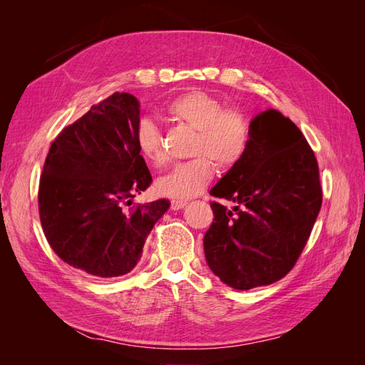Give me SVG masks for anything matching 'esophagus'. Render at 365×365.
Instances as JSON below:
<instances>
[{"instance_id": "1", "label": "esophagus", "mask_w": 365, "mask_h": 365, "mask_svg": "<svg viewBox=\"0 0 365 365\" xmlns=\"http://www.w3.org/2000/svg\"><path fill=\"white\" fill-rule=\"evenodd\" d=\"M185 205H187V201H182V200H173L170 202L172 210H180V208H184Z\"/></svg>"}]
</instances>
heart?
<instances>
[{"label":"heart","instance_id":"b5f03b06","mask_svg":"<svg viewBox=\"0 0 365 365\" xmlns=\"http://www.w3.org/2000/svg\"><path fill=\"white\" fill-rule=\"evenodd\" d=\"M168 113L196 130L192 143L195 158L176 164L157 181L161 195L175 200H189L202 193L215 176V165L228 169L244 157L248 146L245 117L235 109H222L219 101L202 91H190L173 98ZM135 143L140 155L152 165L164 161L161 132L153 121L141 120Z\"/></svg>","mask_w":365,"mask_h":365}]
</instances>
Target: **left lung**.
Segmentation results:
<instances>
[{
  "instance_id": "8db88e82",
  "label": "left lung",
  "mask_w": 365,
  "mask_h": 365,
  "mask_svg": "<svg viewBox=\"0 0 365 365\" xmlns=\"http://www.w3.org/2000/svg\"><path fill=\"white\" fill-rule=\"evenodd\" d=\"M247 150L210 190L205 231L210 269L230 288L248 291L288 274L311 236L323 201L318 163L302 130L275 109L252 118Z\"/></svg>"
}]
</instances>
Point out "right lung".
<instances>
[{
    "mask_svg": "<svg viewBox=\"0 0 365 365\" xmlns=\"http://www.w3.org/2000/svg\"><path fill=\"white\" fill-rule=\"evenodd\" d=\"M140 103L114 93L51 143L39 182V217L50 247L70 267L98 279L130 272L170 202L126 208L152 176L135 132Z\"/></svg>",
    "mask_w": 365,
    "mask_h": 365,
    "instance_id": "add662e5",
    "label": "right lung"
}]
</instances>
